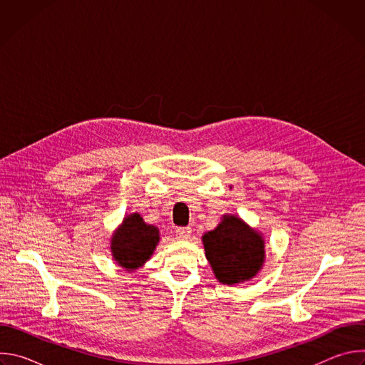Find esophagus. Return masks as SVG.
Returning a JSON list of instances; mask_svg holds the SVG:
<instances>
[{"mask_svg":"<svg viewBox=\"0 0 365 365\" xmlns=\"http://www.w3.org/2000/svg\"><path fill=\"white\" fill-rule=\"evenodd\" d=\"M192 234V228L189 227H180V228H176V237L180 238V240H187Z\"/></svg>","mask_w":365,"mask_h":365,"instance_id":"34e87169","label":"esophagus"}]
</instances>
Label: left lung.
Wrapping results in <instances>:
<instances>
[{
  "label": "left lung",
  "instance_id": "left-lung-1",
  "mask_svg": "<svg viewBox=\"0 0 365 365\" xmlns=\"http://www.w3.org/2000/svg\"><path fill=\"white\" fill-rule=\"evenodd\" d=\"M205 255L222 284H237L257 276L264 263V240L235 215H224L202 237Z\"/></svg>",
  "mask_w": 365,
  "mask_h": 365
}]
</instances>
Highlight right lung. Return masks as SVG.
<instances>
[{"label": "right lung", "mask_w": 365, "mask_h": 365, "mask_svg": "<svg viewBox=\"0 0 365 365\" xmlns=\"http://www.w3.org/2000/svg\"><path fill=\"white\" fill-rule=\"evenodd\" d=\"M159 228L145 224L140 214L124 218L111 238V252L118 266L133 272L141 267L159 244Z\"/></svg>", "instance_id": "add662e5"}]
</instances>
